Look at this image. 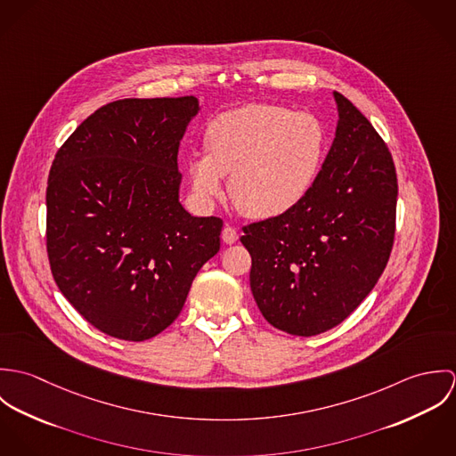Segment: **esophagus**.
I'll return each instance as SVG.
<instances>
[{"instance_id":"obj_1","label":"esophagus","mask_w":456,"mask_h":456,"mask_svg":"<svg viewBox=\"0 0 456 456\" xmlns=\"http://www.w3.org/2000/svg\"><path fill=\"white\" fill-rule=\"evenodd\" d=\"M221 237H223V242H224V244H235V242L239 240V232H237L233 226L226 224V226L223 228Z\"/></svg>"}]
</instances>
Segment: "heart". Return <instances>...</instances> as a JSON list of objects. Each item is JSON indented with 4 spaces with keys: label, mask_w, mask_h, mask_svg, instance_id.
<instances>
[{
    "label": "heart",
    "mask_w": 456,
    "mask_h": 456,
    "mask_svg": "<svg viewBox=\"0 0 456 456\" xmlns=\"http://www.w3.org/2000/svg\"><path fill=\"white\" fill-rule=\"evenodd\" d=\"M205 149L188 161L195 195L216 200L230 177L233 205L248 217L270 219L311 193L328 152V133L313 114L251 103L214 118Z\"/></svg>",
    "instance_id": "b5f03b06"
}]
</instances>
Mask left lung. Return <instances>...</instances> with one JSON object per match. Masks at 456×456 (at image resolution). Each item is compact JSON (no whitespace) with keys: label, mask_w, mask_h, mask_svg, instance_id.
<instances>
[{"label":"left lung","mask_w":456,"mask_h":456,"mask_svg":"<svg viewBox=\"0 0 456 456\" xmlns=\"http://www.w3.org/2000/svg\"><path fill=\"white\" fill-rule=\"evenodd\" d=\"M338 123L316 184L293 210L244 226L251 291L275 328L311 337L342 323L390 260L396 172L369 119L333 93Z\"/></svg>","instance_id":"1"}]
</instances>
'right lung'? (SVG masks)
I'll return each instance as SVG.
<instances>
[{
    "mask_svg": "<svg viewBox=\"0 0 456 456\" xmlns=\"http://www.w3.org/2000/svg\"><path fill=\"white\" fill-rule=\"evenodd\" d=\"M198 110L195 96L107 103L53 161L51 270L75 311L110 337L140 342L172 325L219 251L223 219L179 201V145Z\"/></svg>",
    "mask_w": 456,
    "mask_h": 456,
    "instance_id": "1",
    "label": "right lung"
}]
</instances>
